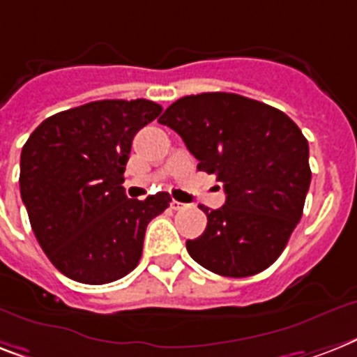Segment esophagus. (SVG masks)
Here are the masks:
<instances>
[{
	"label": "esophagus",
	"mask_w": 357,
	"mask_h": 357,
	"mask_svg": "<svg viewBox=\"0 0 357 357\" xmlns=\"http://www.w3.org/2000/svg\"><path fill=\"white\" fill-rule=\"evenodd\" d=\"M170 205H172L174 211H181V208L185 207V204H181V202H178V199H172V204Z\"/></svg>",
	"instance_id": "esophagus-1"
}]
</instances>
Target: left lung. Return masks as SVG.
I'll list each match as a JSON object with an SVG mask.
<instances>
[{
    "instance_id": "obj_1",
    "label": "left lung",
    "mask_w": 357,
    "mask_h": 357,
    "mask_svg": "<svg viewBox=\"0 0 357 357\" xmlns=\"http://www.w3.org/2000/svg\"><path fill=\"white\" fill-rule=\"evenodd\" d=\"M179 133L198 170L214 174L225 205H199L207 227L187 251L224 277H251L269 268L303 216L312 181L308 141L280 109L236 93L179 98L159 117Z\"/></svg>"
}]
</instances>
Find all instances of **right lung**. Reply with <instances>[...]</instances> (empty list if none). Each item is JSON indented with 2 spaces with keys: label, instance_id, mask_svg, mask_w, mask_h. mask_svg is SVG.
I'll return each mask as SVG.
<instances>
[{
  "label": "right lung",
  "instance_id": "add662e5",
  "mask_svg": "<svg viewBox=\"0 0 357 357\" xmlns=\"http://www.w3.org/2000/svg\"><path fill=\"white\" fill-rule=\"evenodd\" d=\"M163 108L95 100L45 119L23 144L20 192L38 244L54 268L84 284L123 279L143 255L150 220L172 202L124 194L132 141Z\"/></svg>",
  "mask_w": 357,
  "mask_h": 357
}]
</instances>
